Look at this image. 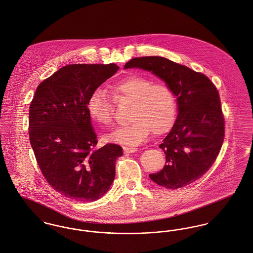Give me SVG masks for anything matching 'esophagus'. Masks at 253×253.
<instances>
[{"mask_svg":"<svg viewBox=\"0 0 253 253\" xmlns=\"http://www.w3.org/2000/svg\"><path fill=\"white\" fill-rule=\"evenodd\" d=\"M137 149L136 148H132V147H124V153L125 154H131L136 152Z\"/></svg>","mask_w":253,"mask_h":253,"instance_id":"obj_1","label":"esophagus"}]
</instances>
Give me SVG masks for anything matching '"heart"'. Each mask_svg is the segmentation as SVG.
Masks as SVG:
<instances>
[{"instance_id": "obj_1", "label": "heart", "mask_w": 253, "mask_h": 253, "mask_svg": "<svg viewBox=\"0 0 253 253\" xmlns=\"http://www.w3.org/2000/svg\"><path fill=\"white\" fill-rule=\"evenodd\" d=\"M117 103H131L129 125L105 136V140L135 146L153 133L162 135L174 126L177 117V99L166 84L155 83L140 75H130L109 86ZM86 108L93 122L108 126L113 120L112 101L104 90L98 88L90 94Z\"/></svg>"}]
</instances>
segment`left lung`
<instances>
[{
  "label": "left lung",
  "instance_id": "1",
  "mask_svg": "<svg viewBox=\"0 0 253 253\" xmlns=\"http://www.w3.org/2000/svg\"><path fill=\"white\" fill-rule=\"evenodd\" d=\"M126 69L151 71L177 97V120L160 145L166 162L160 172L150 174L151 180L170 189L195 182L213 164L224 140L216 88L206 75L159 56L131 59Z\"/></svg>",
  "mask_w": 253,
  "mask_h": 253
}]
</instances>
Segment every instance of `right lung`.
<instances>
[{
  "label": "right lung",
  "mask_w": 253,
  "mask_h": 253,
  "mask_svg": "<svg viewBox=\"0 0 253 253\" xmlns=\"http://www.w3.org/2000/svg\"><path fill=\"white\" fill-rule=\"evenodd\" d=\"M115 64L69 65L37 88L29 111V136L47 183L75 201L102 197L115 178L123 149L97 144L86 103L92 91L113 76Z\"/></svg>",
  "instance_id": "right-lung-1"
}]
</instances>
